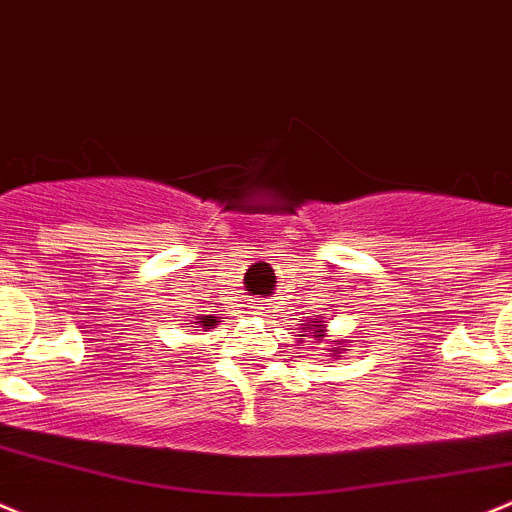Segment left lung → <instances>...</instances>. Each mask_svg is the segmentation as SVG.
<instances>
[{"label": "left lung", "mask_w": 512, "mask_h": 512, "mask_svg": "<svg viewBox=\"0 0 512 512\" xmlns=\"http://www.w3.org/2000/svg\"><path fill=\"white\" fill-rule=\"evenodd\" d=\"M306 329H309V334H311V337H316V339H321V337H324V334H321V332H324V324H319V321H311V324H306ZM301 337H306V334H301ZM332 352H334V357H337V354H339V349L334 347Z\"/></svg>", "instance_id": "1"}]
</instances>
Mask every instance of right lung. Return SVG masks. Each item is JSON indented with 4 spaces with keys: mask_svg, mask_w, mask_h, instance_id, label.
I'll list each match as a JSON object with an SVG mask.
<instances>
[{
    "mask_svg": "<svg viewBox=\"0 0 512 512\" xmlns=\"http://www.w3.org/2000/svg\"><path fill=\"white\" fill-rule=\"evenodd\" d=\"M216 324V316H208V319H203V326H213Z\"/></svg>",
    "mask_w": 512,
    "mask_h": 512,
    "instance_id": "right-lung-1",
    "label": "right lung"
}]
</instances>
